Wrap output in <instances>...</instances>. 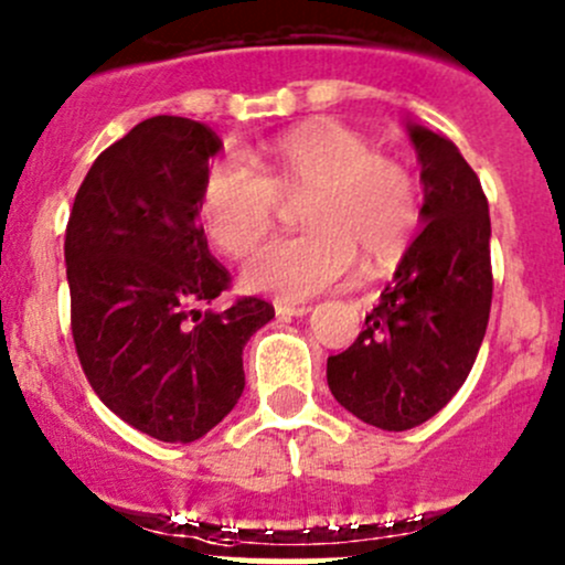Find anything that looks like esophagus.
Here are the masks:
<instances>
[{"label":"esophagus","mask_w":565,"mask_h":565,"mask_svg":"<svg viewBox=\"0 0 565 565\" xmlns=\"http://www.w3.org/2000/svg\"><path fill=\"white\" fill-rule=\"evenodd\" d=\"M276 316L278 319H292V316H306L311 311V306H306V302H289V300H276Z\"/></svg>","instance_id":"34e87169"}]
</instances>
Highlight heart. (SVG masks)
<instances>
[{"instance_id": "heart-1", "label": "heart", "mask_w": 565, "mask_h": 565, "mask_svg": "<svg viewBox=\"0 0 565 565\" xmlns=\"http://www.w3.org/2000/svg\"><path fill=\"white\" fill-rule=\"evenodd\" d=\"M257 171L216 160L203 179L201 222L212 244L246 257L276 220L278 201L300 203L302 235L263 246L244 265L252 292L308 300L364 268L394 265L420 222L413 173L334 120H313L278 136L257 154Z\"/></svg>"}]
</instances>
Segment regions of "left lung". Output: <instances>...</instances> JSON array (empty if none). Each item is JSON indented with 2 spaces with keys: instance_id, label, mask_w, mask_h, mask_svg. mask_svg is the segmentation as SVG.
I'll list each match as a JSON object with an SVG mask.
<instances>
[{
  "instance_id": "8db88e82",
  "label": "left lung",
  "mask_w": 565,
  "mask_h": 565,
  "mask_svg": "<svg viewBox=\"0 0 565 565\" xmlns=\"http://www.w3.org/2000/svg\"><path fill=\"white\" fill-rule=\"evenodd\" d=\"M420 166L424 231L407 246L381 302L327 383L364 424L405 431L454 399L491 313V216L472 166L445 136L407 126Z\"/></svg>"
}]
</instances>
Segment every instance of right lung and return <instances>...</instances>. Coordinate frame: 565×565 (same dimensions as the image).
<instances>
[{"label": "right lung", "instance_id": "right-lung-1", "mask_svg": "<svg viewBox=\"0 0 565 565\" xmlns=\"http://www.w3.org/2000/svg\"><path fill=\"white\" fill-rule=\"evenodd\" d=\"M220 147L188 117L139 122L93 160L66 225L79 364L111 413L160 443L201 439L233 411L244 345L276 313L259 297L198 308L231 284L198 225Z\"/></svg>", "mask_w": 565, "mask_h": 565}]
</instances>
